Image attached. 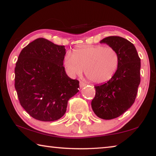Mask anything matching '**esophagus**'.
<instances>
[{
    "mask_svg": "<svg viewBox=\"0 0 156 156\" xmlns=\"http://www.w3.org/2000/svg\"><path fill=\"white\" fill-rule=\"evenodd\" d=\"M85 86H86L85 83H84L83 82H82V81L80 82V88H83L84 87H85Z\"/></svg>",
    "mask_w": 156,
    "mask_h": 156,
    "instance_id": "1",
    "label": "esophagus"
}]
</instances>
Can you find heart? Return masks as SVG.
<instances>
[{"label":"heart","instance_id":"1","mask_svg":"<svg viewBox=\"0 0 156 156\" xmlns=\"http://www.w3.org/2000/svg\"><path fill=\"white\" fill-rule=\"evenodd\" d=\"M64 64L73 76L84 73L95 83H104L112 79L119 67L118 52L112 47L101 44L88 45L73 50V54H67Z\"/></svg>","mask_w":156,"mask_h":156}]
</instances>
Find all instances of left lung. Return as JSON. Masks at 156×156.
I'll list each match as a JSON object with an SVG mask.
<instances>
[{"label":"left lung","mask_w":156,"mask_h":156,"mask_svg":"<svg viewBox=\"0 0 156 156\" xmlns=\"http://www.w3.org/2000/svg\"><path fill=\"white\" fill-rule=\"evenodd\" d=\"M118 52L120 64L113 77L95 86L91 107L98 117L111 120L119 117L135 102L140 83V58L135 46L120 36H109L100 41Z\"/></svg>","instance_id":"obj_1"}]
</instances>
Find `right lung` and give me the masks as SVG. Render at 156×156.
I'll return each instance as SVG.
<instances>
[{"label":"right lung","instance_id":"obj_1","mask_svg":"<svg viewBox=\"0 0 156 156\" xmlns=\"http://www.w3.org/2000/svg\"><path fill=\"white\" fill-rule=\"evenodd\" d=\"M65 46L37 38L20 51L15 67L20 104L31 117L50 122L62 118L68 100L79 91V81L66 74Z\"/></svg>","mask_w":156,"mask_h":156}]
</instances>
